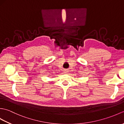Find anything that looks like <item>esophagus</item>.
Here are the masks:
<instances>
[{
    "mask_svg": "<svg viewBox=\"0 0 124 124\" xmlns=\"http://www.w3.org/2000/svg\"><path fill=\"white\" fill-rule=\"evenodd\" d=\"M63 72L64 73H68V69H64L63 70Z\"/></svg>",
    "mask_w": 124,
    "mask_h": 124,
    "instance_id": "34e87169",
    "label": "esophagus"
}]
</instances>
